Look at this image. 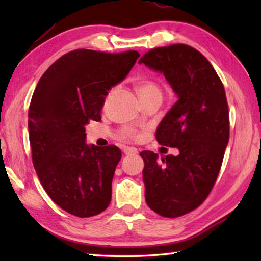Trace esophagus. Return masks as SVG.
I'll return each mask as SVG.
<instances>
[{"instance_id":"1","label":"esophagus","mask_w":261,"mask_h":261,"mask_svg":"<svg viewBox=\"0 0 261 261\" xmlns=\"http://www.w3.org/2000/svg\"><path fill=\"white\" fill-rule=\"evenodd\" d=\"M123 152H124L125 155H136L138 153V149L136 147H124Z\"/></svg>"}]
</instances>
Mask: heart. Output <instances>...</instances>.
Wrapping results in <instances>:
<instances>
[{
  "label": "heart",
  "instance_id": "b5f03b06",
  "mask_svg": "<svg viewBox=\"0 0 261 261\" xmlns=\"http://www.w3.org/2000/svg\"><path fill=\"white\" fill-rule=\"evenodd\" d=\"M137 92H138L139 96L143 99L148 98H161V87L159 84L153 81V79L143 78L137 82ZM120 135L123 139H139L141 135L140 132L132 126H125L121 130Z\"/></svg>",
  "mask_w": 261,
  "mask_h": 261
}]
</instances>
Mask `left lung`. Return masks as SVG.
<instances>
[{"mask_svg":"<svg viewBox=\"0 0 261 261\" xmlns=\"http://www.w3.org/2000/svg\"><path fill=\"white\" fill-rule=\"evenodd\" d=\"M139 62L165 74L178 96L155 134L159 144L177 147L178 155L140 153L148 207L178 218L199 207L218 178L229 140L226 92L208 60L188 45L154 48Z\"/></svg>","mask_w":261,"mask_h":261,"instance_id":"obj_1","label":"left lung"}]
</instances>
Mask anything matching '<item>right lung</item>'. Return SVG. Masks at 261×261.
Wrapping results in <instances>:
<instances>
[{"label": "right lung", "instance_id": "right-lung-1", "mask_svg": "<svg viewBox=\"0 0 261 261\" xmlns=\"http://www.w3.org/2000/svg\"><path fill=\"white\" fill-rule=\"evenodd\" d=\"M140 55L136 50L69 51L39 81L29 108L32 161L51 200L78 218L107 208L120 162L115 145L85 143V125L101 120L106 95L126 77Z\"/></svg>", "mask_w": 261, "mask_h": 261}]
</instances>
